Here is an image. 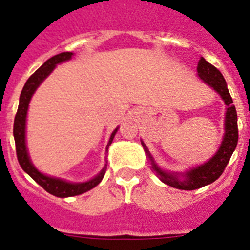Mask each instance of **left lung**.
<instances>
[{
  "label": "left lung",
  "mask_w": 250,
  "mask_h": 250,
  "mask_svg": "<svg viewBox=\"0 0 250 250\" xmlns=\"http://www.w3.org/2000/svg\"><path fill=\"white\" fill-rule=\"evenodd\" d=\"M196 70H198V75H199L200 79L204 83H207L210 87H213L222 96L224 103L228 106L227 114H225V135L224 139H223L222 145H220L219 150L216 151L215 155L210 160L207 161L205 164L185 173L184 179L180 180L178 174L167 173L164 170H161L152 160V156L149 150H147L146 145L144 143H141L143 146H144L147 158L151 161V169L155 171L161 182L170 185V187L176 188V189H182V190H195V189H199V188L215 182L216 179L223 174L225 167L228 165L231 154H233L238 144L237 110H235V106L233 105V99L229 94L224 77L220 74L219 70L215 66L208 62L204 57L199 60Z\"/></svg>",
  "instance_id": "obj_1"
}]
</instances>
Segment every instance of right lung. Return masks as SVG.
<instances>
[{"label":"right lung","mask_w":250,"mask_h":250,"mask_svg":"<svg viewBox=\"0 0 250 250\" xmlns=\"http://www.w3.org/2000/svg\"><path fill=\"white\" fill-rule=\"evenodd\" d=\"M72 52H61L59 55H55L51 59H48L45 63L40 68H37L34 74L28 77V80L26 81L23 89H22L21 95H20V103L19 109H17L16 116H15V123H13V136H15V144H16V154L19 163L21 167L25 170L26 173L34 179L35 182L45 189L47 193L52 194L59 198H67V196H75L80 195V194L89 191L90 189L95 188L99 183L103 180L104 175L106 171V165L103 170L100 171L99 175L95 176L94 179L89 180L86 183H77V184H72V183H67L61 179L51 178V176L43 175L32 165L28 158L27 149H26L25 143V126H26V115H27L28 103L31 100V96L34 95L35 90L39 87V85L45 80L46 77L51 74V71L54 70L55 66L60 62L67 61L71 59ZM118 129H115L114 132L110 136L109 144H107V149H109L110 144L112 143L115 134H116Z\"/></svg>","instance_id":"add662e5"}]
</instances>
